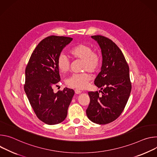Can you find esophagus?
Segmentation results:
<instances>
[{
    "label": "esophagus",
    "mask_w": 157,
    "mask_h": 157,
    "mask_svg": "<svg viewBox=\"0 0 157 157\" xmlns=\"http://www.w3.org/2000/svg\"><path fill=\"white\" fill-rule=\"evenodd\" d=\"M75 93L76 94H80L82 93V92L80 91V90H75Z\"/></svg>",
    "instance_id": "obj_1"
}]
</instances>
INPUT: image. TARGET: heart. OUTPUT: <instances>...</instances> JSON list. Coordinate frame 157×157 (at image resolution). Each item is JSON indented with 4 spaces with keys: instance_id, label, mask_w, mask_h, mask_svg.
<instances>
[{
    "instance_id": "obj_1",
    "label": "heart",
    "mask_w": 157,
    "mask_h": 157,
    "mask_svg": "<svg viewBox=\"0 0 157 157\" xmlns=\"http://www.w3.org/2000/svg\"><path fill=\"white\" fill-rule=\"evenodd\" d=\"M71 54L74 57L83 60V70L84 71H89L91 73L97 71L100 59L90 46L79 44L71 49ZM57 66L60 72L65 73L70 70L71 63L64 54H60L57 59ZM90 78V75L86 73L74 74L66 79L65 83L71 87L83 90L87 86Z\"/></svg>"
}]
</instances>
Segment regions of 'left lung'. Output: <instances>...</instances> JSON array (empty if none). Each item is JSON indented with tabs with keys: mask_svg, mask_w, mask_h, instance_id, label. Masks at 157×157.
<instances>
[{
	"mask_svg": "<svg viewBox=\"0 0 157 157\" xmlns=\"http://www.w3.org/2000/svg\"><path fill=\"white\" fill-rule=\"evenodd\" d=\"M101 48V71L94 83L100 88L98 92H89V105L86 110L94 123L104 125L116 120L124 110L132 90L129 67L122 52L110 39L101 36H93Z\"/></svg>",
	"mask_w": 157,
	"mask_h": 157,
	"instance_id": "8db88e82",
	"label": "left lung"
}]
</instances>
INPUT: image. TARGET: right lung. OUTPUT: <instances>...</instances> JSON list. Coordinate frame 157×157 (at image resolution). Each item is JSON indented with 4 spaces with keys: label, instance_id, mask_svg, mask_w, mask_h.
<instances>
[{
    "label": "right lung",
    "instance_id": "obj_1",
    "mask_svg": "<svg viewBox=\"0 0 157 157\" xmlns=\"http://www.w3.org/2000/svg\"><path fill=\"white\" fill-rule=\"evenodd\" d=\"M72 38L52 36L43 39L33 50L25 68L24 90L37 117L48 125L63 121L74 91L64 89L55 93L60 81L57 59Z\"/></svg>",
    "mask_w": 157,
    "mask_h": 157
}]
</instances>
